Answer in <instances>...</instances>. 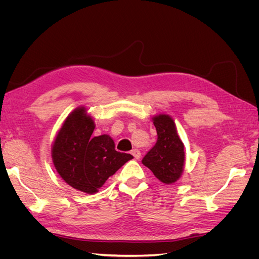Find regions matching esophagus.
<instances>
[{
	"instance_id": "esophagus-1",
	"label": "esophagus",
	"mask_w": 259,
	"mask_h": 259,
	"mask_svg": "<svg viewBox=\"0 0 259 259\" xmlns=\"http://www.w3.org/2000/svg\"><path fill=\"white\" fill-rule=\"evenodd\" d=\"M131 153L133 154V156H134L135 159H139L140 158V154H142V153H140V151L138 150V149H133Z\"/></svg>"
}]
</instances>
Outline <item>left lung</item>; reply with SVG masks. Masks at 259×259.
I'll use <instances>...</instances> for the list:
<instances>
[{
	"instance_id": "obj_1",
	"label": "left lung",
	"mask_w": 259,
	"mask_h": 259,
	"mask_svg": "<svg viewBox=\"0 0 259 259\" xmlns=\"http://www.w3.org/2000/svg\"><path fill=\"white\" fill-rule=\"evenodd\" d=\"M152 121L158 140L142 162L160 182L166 185L173 184L184 170V144L177 134L175 122L169 115L159 114Z\"/></svg>"
}]
</instances>
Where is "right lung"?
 I'll list each match as a JSON object with an SVG mask.
<instances>
[{"mask_svg": "<svg viewBox=\"0 0 259 259\" xmlns=\"http://www.w3.org/2000/svg\"><path fill=\"white\" fill-rule=\"evenodd\" d=\"M95 123L84 107L70 113L55 138L52 158L56 170L76 190L93 194L133 155L116 151L108 135L93 137Z\"/></svg>", "mask_w": 259, "mask_h": 259, "instance_id": "right-lung-1", "label": "right lung"}]
</instances>
